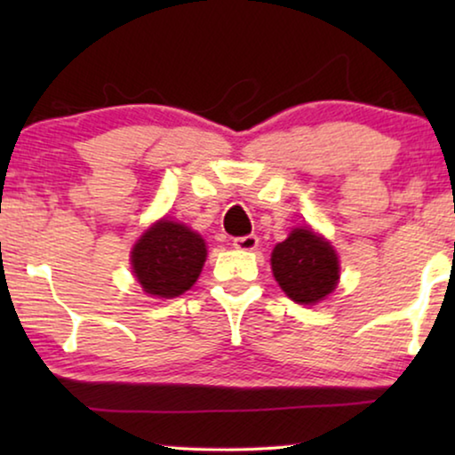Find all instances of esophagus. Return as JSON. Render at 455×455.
Masks as SVG:
<instances>
[{"mask_svg":"<svg viewBox=\"0 0 455 455\" xmlns=\"http://www.w3.org/2000/svg\"><path fill=\"white\" fill-rule=\"evenodd\" d=\"M257 246H259V238L254 234L234 238V248H238V251H254Z\"/></svg>","mask_w":455,"mask_h":455,"instance_id":"1","label":"esophagus"}]
</instances>
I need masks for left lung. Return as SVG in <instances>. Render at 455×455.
<instances>
[{
  "instance_id": "8db88e82",
  "label": "left lung",
  "mask_w": 455,
  "mask_h": 455,
  "mask_svg": "<svg viewBox=\"0 0 455 455\" xmlns=\"http://www.w3.org/2000/svg\"><path fill=\"white\" fill-rule=\"evenodd\" d=\"M273 277L298 304H316L339 282V260L333 246L310 228H294L271 252Z\"/></svg>"
}]
</instances>
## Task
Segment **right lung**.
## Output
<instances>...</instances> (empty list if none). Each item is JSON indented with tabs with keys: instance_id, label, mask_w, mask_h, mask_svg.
<instances>
[{
	"instance_id": "obj_1",
	"label": "right lung",
	"mask_w": 455,
	"mask_h": 455,
	"mask_svg": "<svg viewBox=\"0 0 455 455\" xmlns=\"http://www.w3.org/2000/svg\"><path fill=\"white\" fill-rule=\"evenodd\" d=\"M204 260L207 246L201 234L167 217L153 223L130 252L136 282L157 298H176L190 290Z\"/></svg>"
}]
</instances>
